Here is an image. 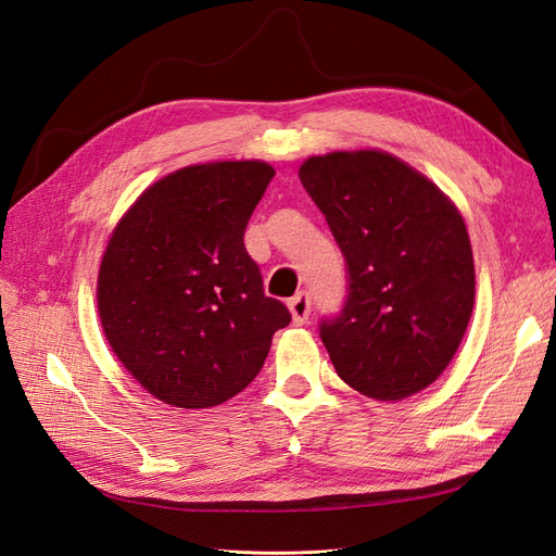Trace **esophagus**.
<instances>
[{
  "label": "esophagus",
  "mask_w": 556,
  "mask_h": 556,
  "mask_svg": "<svg viewBox=\"0 0 556 556\" xmlns=\"http://www.w3.org/2000/svg\"><path fill=\"white\" fill-rule=\"evenodd\" d=\"M288 306H290L294 325H304L306 319H308V315H311V296H308V292H299L296 296H292L288 301Z\"/></svg>",
  "instance_id": "34e87169"
}]
</instances>
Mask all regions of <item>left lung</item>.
<instances>
[{
	"label": "left lung",
	"instance_id": "8db88e82",
	"mask_svg": "<svg viewBox=\"0 0 556 556\" xmlns=\"http://www.w3.org/2000/svg\"><path fill=\"white\" fill-rule=\"evenodd\" d=\"M299 178L348 268L343 311L319 323L336 374L371 399L417 394L445 371L473 313L462 213L382 150L308 157Z\"/></svg>",
	"mask_w": 556,
	"mask_h": 556
}]
</instances>
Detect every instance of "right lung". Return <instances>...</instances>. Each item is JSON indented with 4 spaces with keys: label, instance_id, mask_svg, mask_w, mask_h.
Listing matches in <instances>:
<instances>
[{
    "label": "right lung",
    "instance_id": "obj_1",
    "mask_svg": "<svg viewBox=\"0 0 556 556\" xmlns=\"http://www.w3.org/2000/svg\"><path fill=\"white\" fill-rule=\"evenodd\" d=\"M274 166H185L134 201L97 278L109 345L143 390L176 408H211L262 371L290 311L264 294L243 245Z\"/></svg>",
    "mask_w": 556,
    "mask_h": 556
}]
</instances>
